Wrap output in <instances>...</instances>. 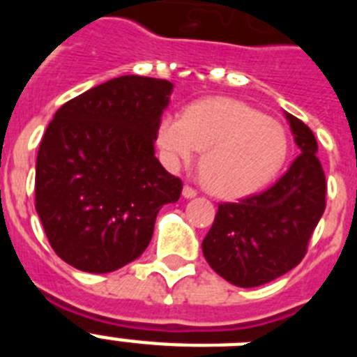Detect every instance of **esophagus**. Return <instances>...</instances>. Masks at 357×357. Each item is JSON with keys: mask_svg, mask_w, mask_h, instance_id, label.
Masks as SVG:
<instances>
[{"mask_svg": "<svg viewBox=\"0 0 357 357\" xmlns=\"http://www.w3.org/2000/svg\"><path fill=\"white\" fill-rule=\"evenodd\" d=\"M182 195H184V198H195L197 197V189H193L191 185H184V189H182Z\"/></svg>", "mask_w": 357, "mask_h": 357, "instance_id": "1", "label": "esophagus"}]
</instances>
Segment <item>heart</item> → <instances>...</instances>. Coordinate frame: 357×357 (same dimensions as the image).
<instances>
[{
    "label": "heart",
    "instance_id": "1",
    "mask_svg": "<svg viewBox=\"0 0 357 357\" xmlns=\"http://www.w3.org/2000/svg\"><path fill=\"white\" fill-rule=\"evenodd\" d=\"M164 162L200 166L211 193L222 198L250 195L277 175L286 155L284 128L247 103L232 98H204L185 107L182 119L164 116L157 128Z\"/></svg>",
    "mask_w": 357,
    "mask_h": 357
}]
</instances>
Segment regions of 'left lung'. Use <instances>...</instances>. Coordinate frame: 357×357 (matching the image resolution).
<instances>
[{
  "mask_svg": "<svg viewBox=\"0 0 357 357\" xmlns=\"http://www.w3.org/2000/svg\"><path fill=\"white\" fill-rule=\"evenodd\" d=\"M301 155L266 191L220 204L202 241L214 272L230 284L255 288L301 263L326 211V175L311 128L286 112Z\"/></svg>",
  "mask_w": 357,
  "mask_h": 357,
  "instance_id": "8db88e82",
  "label": "left lung"
}]
</instances>
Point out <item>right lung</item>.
<instances>
[{
    "instance_id": "1",
    "label": "right lung",
    "mask_w": 357,
    "mask_h": 357,
    "mask_svg": "<svg viewBox=\"0 0 357 357\" xmlns=\"http://www.w3.org/2000/svg\"><path fill=\"white\" fill-rule=\"evenodd\" d=\"M173 84L125 77L100 84L56 110L36 164V209L55 254L89 273L137 259L157 213L182 181L155 157Z\"/></svg>"
}]
</instances>
